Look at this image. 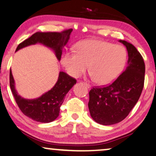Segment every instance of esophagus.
Segmentation results:
<instances>
[{"instance_id":"34e87169","label":"esophagus","mask_w":156,"mask_h":156,"mask_svg":"<svg viewBox=\"0 0 156 156\" xmlns=\"http://www.w3.org/2000/svg\"><path fill=\"white\" fill-rule=\"evenodd\" d=\"M84 85H85V86H86V87H87L88 88H90V87H91V86H90V85L87 83H84Z\"/></svg>"}]
</instances>
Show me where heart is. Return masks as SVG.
<instances>
[{
    "label": "heart",
    "mask_w": 156,
    "mask_h": 156,
    "mask_svg": "<svg viewBox=\"0 0 156 156\" xmlns=\"http://www.w3.org/2000/svg\"><path fill=\"white\" fill-rule=\"evenodd\" d=\"M125 49L100 39H86L76 46V52H66L61 62L68 73L74 78L81 76L88 65L91 76L99 84H108L116 79L126 62Z\"/></svg>",
    "instance_id": "b5f03b06"
}]
</instances>
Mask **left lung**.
<instances>
[{"label": "left lung", "instance_id": "8db88e82", "mask_svg": "<svg viewBox=\"0 0 156 156\" xmlns=\"http://www.w3.org/2000/svg\"><path fill=\"white\" fill-rule=\"evenodd\" d=\"M128 52L127 66L109 86L94 87L89 92L88 109L94 121L103 125L125 119L138 101L145 80V62L135 46L119 40Z\"/></svg>", "mask_w": 156, "mask_h": 156}]
</instances>
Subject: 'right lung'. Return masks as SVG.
Masks as SVG:
<instances>
[{
  "label": "right lung",
  "mask_w": 156,
  "mask_h": 156,
  "mask_svg": "<svg viewBox=\"0 0 156 156\" xmlns=\"http://www.w3.org/2000/svg\"><path fill=\"white\" fill-rule=\"evenodd\" d=\"M72 31L73 29L61 32L38 31L20 43L16 51L29 45L41 43L52 49L58 60H60L62 49L68 42ZM76 83V80L74 78L66 73L60 72L58 81L52 89L37 98L26 99L19 96L16 90L14 79L11 70H10V87L18 106L24 115L34 121L42 123H49L58 118L65 96Z\"/></svg>",
  "instance_id": "1"
}]
</instances>
